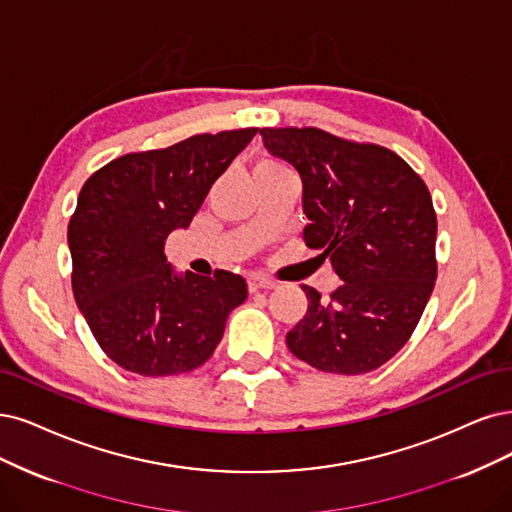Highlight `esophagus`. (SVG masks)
<instances>
[{
    "mask_svg": "<svg viewBox=\"0 0 512 512\" xmlns=\"http://www.w3.org/2000/svg\"><path fill=\"white\" fill-rule=\"evenodd\" d=\"M276 287V280L268 278V276H259V274H253L249 276V291L255 293L259 289H274Z\"/></svg>",
    "mask_w": 512,
    "mask_h": 512,
    "instance_id": "obj_1",
    "label": "esophagus"
}]
</instances>
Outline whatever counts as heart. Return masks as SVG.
I'll use <instances>...</instances> for the list:
<instances>
[{
  "label": "heart",
  "instance_id": "heart-1",
  "mask_svg": "<svg viewBox=\"0 0 512 512\" xmlns=\"http://www.w3.org/2000/svg\"><path fill=\"white\" fill-rule=\"evenodd\" d=\"M282 170H287L280 162L272 160V158H261L255 166V175H270V173H282Z\"/></svg>",
  "mask_w": 512,
  "mask_h": 512
}]
</instances>
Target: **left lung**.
<instances>
[{
    "label": "left lung",
    "instance_id": "1",
    "mask_svg": "<svg viewBox=\"0 0 512 512\" xmlns=\"http://www.w3.org/2000/svg\"><path fill=\"white\" fill-rule=\"evenodd\" d=\"M304 181V242L344 282L301 285L308 312L287 346L310 367L358 375L388 363L418 327L437 280V213L426 183L392 149L314 126L261 128Z\"/></svg>",
    "mask_w": 512,
    "mask_h": 512
}]
</instances>
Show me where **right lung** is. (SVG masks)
<instances>
[{
    "label": "right lung",
    "instance_id": "obj_1",
    "mask_svg": "<svg viewBox=\"0 0 512 512\" xmlns=\"http://www.w3.org/2000/svg\"><path fill=\"white\" fill-rule=\"evenodd\" d=\"M257 128L202 132L111 160L82 185L69 219L71 287L101 350L143 377L181 375L213 356L246 280L177 276L164 244L192 223L208 189Z\"/></svg>",
    "mask_w": 512,
    "mask_h": 512
}]
</instances>
